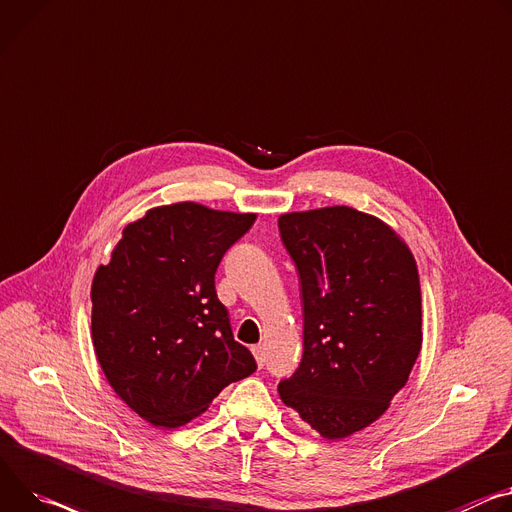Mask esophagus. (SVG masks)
Returning a JSON list of instances; mask_svg holds the SVG:
<instances>
[{
  "instance_id": "34e87169",
  "label": "esophagus",
  "mask_w": 512,
  "mask_h": 512,
  "mask_svg": "<svg viewBox=\"0 0 512 512\" xmlns=\"http://www.w3.org/2000/svg\"><path fill=\"white\" fill-rule=\"evenodd\" d=\"M251 351H253V355H255L257 365L263 367V365H265V351H263V347H261V345H255Z\"/></svg>"
}]
</instances>
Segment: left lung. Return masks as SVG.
Returning a JSON list of instances; mask_svg holds the SVG:
<instances>
[{"label":"left lung","instance_id":"1","mask_svg":"<svg viewBox=\"0 0 512 512\" xmlns=\"http://www.w3.org/2000/svg\"><path fill=\"white\" fill-rule=\"evenodd\" d=\"M277 224L304 310L302 361L277 392L324 439H343L386 412L421 351L416 263L388 224L347 206Z\"/></svg>","mask_w":512,"mask_h":512}]
</instances>
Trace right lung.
Instances as JSON below:
<instances>
[{"mask_svg": "<svg viewBox=\"0 0 512 512\" xmlns=\"http://www.w3.org/2000/svg\"><path fill=\"white\" fill-rule=\"evenodd\" d=\"M255 214L194 202L153 208L130 222L91 284V339L114 392L155 427L202 414L257 369L232 337L214 275Z\"/></svg>", "mask_w": 512, "mask_h": 512, "instance_id": "1", "label": "right lung"}]
</instances>
